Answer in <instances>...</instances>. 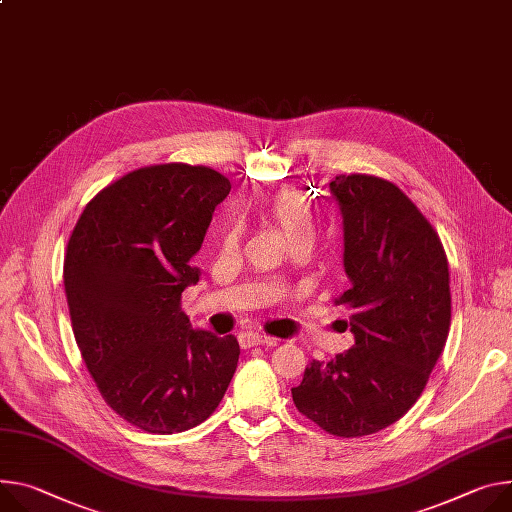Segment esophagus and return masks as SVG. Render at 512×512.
I'll return each mask as SVG.
<instances>
[{
    "mask_svg": "<svg viewBox=\"0 0 512 512\" xmlns=\"http://www.w3.org/2000/svg\"><path fill=\"white\" fill-rule=\"evenodd\" d=\"M239 343L243 349H251V347H257V345H265V347H273L277 343V339L269 337V335H263V333H253V331H247V333H241L239 335Z\"/></svg>",
    "mask_w": 512,
    "mask_h": 512,
    "instance_id": "obj_1",
    "label": "esophagus"
}]
</instances>
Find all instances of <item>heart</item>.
Masks as SVG:
<instances>
[{
    "label": "heart",
    "mask_w": 512,
    "mask_h": 512,
    "mask_svg": "<svg viewBox=\"0 0 512 512\" xmlns=\"http://www.w3.org/2000/svg\"><path fill=\"white\" fill-rule=\"evenodd\" d=\"M265 212H267V218L280 228L290 247L300 243L312 245L314 232H316V218L310 204L300 192L292 188L280 190L269 200ZM237 235H239L237 230H230L226 235V243L237 241Z\"/></svg>",
    "instance_id": "b5f03b06"
}]
</instances>
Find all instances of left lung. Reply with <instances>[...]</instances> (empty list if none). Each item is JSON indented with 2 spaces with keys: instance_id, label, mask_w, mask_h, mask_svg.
Segmentation results:
<instances>
[{
  "instance_id": "1",
  "label": "left lung",
  "mask_w": 512,
  "mask_h": 512,
  "mask_svg": "<svg viewBox=\"0 0 512 512\" xmlns=\"http://www.w3.org/2000/svg\"><path fill=\"white\" fill-rule=\"evenodd\" d=\"M329 188L351 282L335 306L349 312L355 345L329 363L312 359L292 398L327 433L363 437L423 394L449 335V267L435 228L392 181L351 173Z\"/></svg>"
}]
</instances>
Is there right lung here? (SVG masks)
<instances>
[{"instance_id": "add662e5", "label": "right lung", "mask_w": 512, "mask_h": 512, "mask_svg": "<svg viewBox=\"0 0 512 512\" xmlns=\"http://www.w3.org/2000/svg\"><path fill=\"white\" fill-rule=\"evenodd\" d=\"M230 181L204 165L141 167L81 212L63 280L73 335L106 404L155 435L188 431L216 410L239 341L194 331L181 292Z\"/></svg>"}]
</instances>
